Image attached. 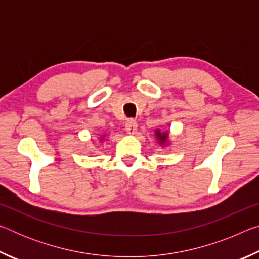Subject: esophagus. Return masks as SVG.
Wrapping results in <instances>:
<instances>
[{
    "label": "esophagus",
    "mask_w": 259,
    "mask_h": 259,
    "mask_svg": "<svg viewBox=\"0 0 259 259\" xmlns=\"http://www.w3.org/2000/svg\"><path fill=\"white\" fill-rule=\"evenodd\" d=\"M137 126H138L137 122H136L134 119H129L125 122V130L126 133L130 135H135L137 133Z\"/></svg>",
    "instance_id": "1"
}]
</instances>
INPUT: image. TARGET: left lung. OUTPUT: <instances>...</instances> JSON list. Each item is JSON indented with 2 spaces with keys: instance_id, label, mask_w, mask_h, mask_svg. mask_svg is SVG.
Wrapping results in <instances>:
<instances>
[{
  "instance_id": "obj_1",
  "label": "left lung",
  "mask_w": 259,
  "mask_h": 259,
  "mask_svg": "<svg viewBox=\"0 0 259 259\" xmlns=\"http://www.w3.org/2000/svg\"><path fill=\"white\" fill-rule=\"evenodd\" d=\"M155 137L157 143L160 144L162 146H165L166 144L169 142V133L168 131H161L160 129H156L155 130Z\"/></svg>"
}]
</instances>
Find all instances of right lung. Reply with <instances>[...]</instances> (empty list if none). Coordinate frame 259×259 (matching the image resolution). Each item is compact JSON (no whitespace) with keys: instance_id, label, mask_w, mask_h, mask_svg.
Returning a JSON list of instances; mask_svg holds the SVG:
<instances>
[{"instance_id":"1","label":"right lung","mask_w":259,"mask_h":259,"mask_svg":"<svg viewBox=\"0 0 259 259\" xmlns=\"http://www.w3.org/2000/svg\"><path fill=\"white\" fill-rule=\"evenodd\" d=\"M105 138V135L104 136H102V137H100V142H102V140Z\"/></svg>"}]
</instances>
